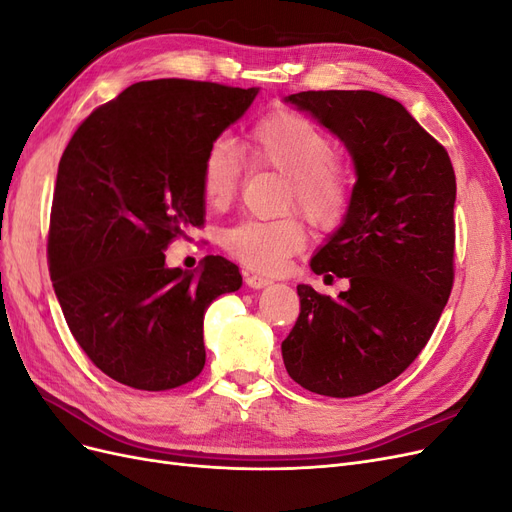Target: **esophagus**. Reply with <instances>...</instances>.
I'll list each match as a JSON object with an SVG mask.
<instances>
[{"mask_svg": "<svg viewBox=\"0 0 512 512\" xmlns=\"http://www.w3.org/2000/svg\"><path fill=\"white\" fill-rule=\"evenodd\" d=\"M243 275H245V284L252 286V288H265V286H269L273 282L271 277H265V275H260V273L245 271Z\"/></svg>", "mask_w": 512, "mask_h": 512, "instance_id": "34e87169", "label": "esophagus"}]
</instances>
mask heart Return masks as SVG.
Instances as JSON below:
<instances>
[{
  "label": "heart",
  "instance_id": "heart-1",
  "mask_svg": "<svg viewBox=\"0 0 512 512\" xmlns=\"http://www.w3.org/2000/svg\"><path fill=\"white\" fill-rule=\"evenodd\" d=\"M245 151L256 166L288 177L286 207H297L307 222L333 230L346 220L352 205L348 166L333 158L335 143L314 119L297 111H275L260 117L247 132ZM243 160L230 141H215L200 162V194L211 209L228 207L237 196ZM307 243L303 224L286 215L277 220H241L224 230V250L243 267L280 273L288 258Z\"/></svg>",
  "mask_w": 512,
  "mask_h": 512
}]
</instances>
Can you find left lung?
Wrapping results in <instances>:
<instances>
[{
    "mask_svg": "<svg viewBox=\"0 0 512 512\" xmlns=\"http://www.w3.org/2000/svg\"><path fill=\"white\" fill-rule=\"evenodd\" d=\"M286 102L342 138L356 166L352 205L312 258L348 277L337 299L299 284L301 312L282 342L288 376L327 397H359L410 367L455 282V170L397 100L376 91H301Z\"/></svg>",
    "mask_w": 512,
    "mask_h": 512,
    "instance_id": "obj_1",
    "label": "left lung"
}]
</instances>
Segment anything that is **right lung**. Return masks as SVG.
<instances>
[{
  "label": "right lung",
  "mask_w": 512,
  "mask_h": 512,
  "mask_svg": "<svg viewBox=\"0 0 512 512\" xmlns=\"http://www.w3.org/2000/svg\"><path fill=\"white\" fill-rule=\"evenodd\" d=\"M256 94L209 81H143L72 134L46 258L74 339L108 378L168 391L203 371L205 312L241 288V273L222 256H207L198 273L168 269L164 252L203 228L200 162Z\"/></svg>",
  "instance_id": "1"
}]
</instances>
